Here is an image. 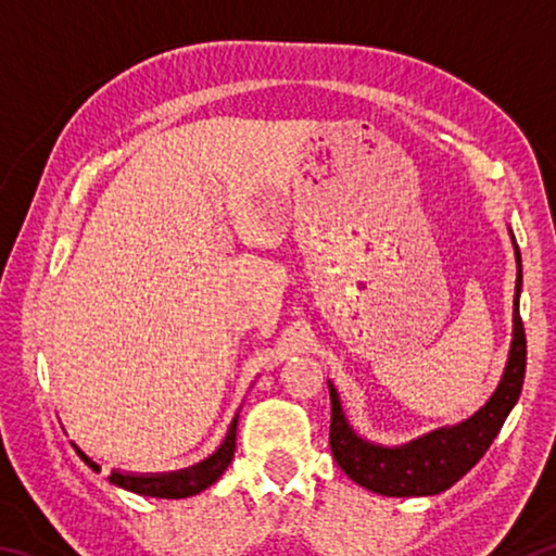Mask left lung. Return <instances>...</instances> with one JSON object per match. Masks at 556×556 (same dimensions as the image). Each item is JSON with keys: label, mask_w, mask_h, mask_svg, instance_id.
<instances>
[{"label": "left lung", "mask_w": 556, "mask_h": 556, "mask_svg": "<svg viewBox=\"0 0 556 556\" xmlns=\"http://www.w3.org/2000/svg\"><path fill=\"white\" fill-rule=\"evenodd\" d=\"M517 281L513 301V341L507 351L503 378L495 392L485 400L478 412L468 419L451 427L431 429L407 444L382 446L368 441L348 421L341 394L328 380L331 390V454L343 473L357 485L388 497L437 495L460 481L478 460L483 458L488 446L501 431L507 414L515 407L522 392L527 341L520 318V291H522V257L517 250L515 235L510 230Z\"/></svg>", "instance_id": "obj_1"}]
</instances>
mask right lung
<instances>
[{"mask_svg": "<svg viewBox=\"0 0 556 556\" xmlns=\"http://www.w3.org/2000/svg\"><path fill=\"white\" fill-rule=\"evenodd\" d=\"M240 414V412H238ZM238 414H235L228 434L220 441V446L213 451L208 458L199 460V464L168 470V473H129V470L112 468L108 481L117 488H125L129 493L149 495V497H168V501H178V497H191L203 493L211 488L218 478L225 473L235 456V431H238ZM75 454H78L92 470H100L98 460H92L86 451H83L75 441H71Z\"/></svg>", "mask_w": 556, "mask_h": 556, "instance_id": "1", "label": "right lung"}]
</instances>
